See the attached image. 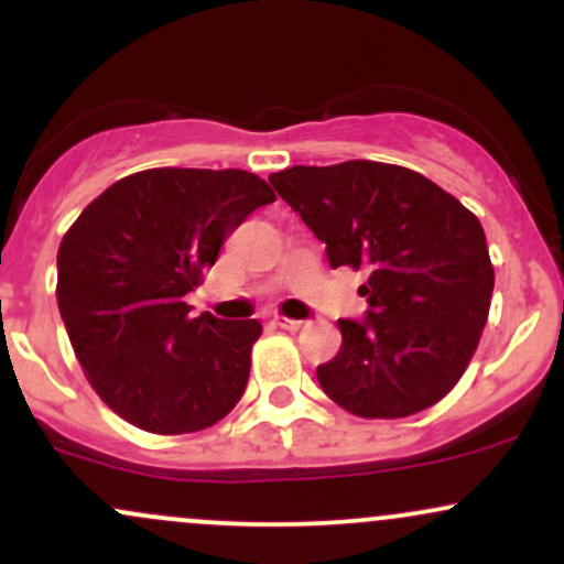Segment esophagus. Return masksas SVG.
I'll list each match as a JSON object with an SVG mask.
<instances>
[{"instance_id":"esophagus-1","label":"esophagus","mask_w":564,"mask_h":564,"mask_svg":"<svg viewBox=\"0 0 564 564\" xmlns=\"http://www.w3.org/2000/svg\"><path fill=\"white\" fill-rule=\"evenodd\" d=\"M274 325H276V328H282V330H290V333H293V330H301V328H304V319H293V317H284V314H280V317H274Z\"/></svg>"}]
</instances>
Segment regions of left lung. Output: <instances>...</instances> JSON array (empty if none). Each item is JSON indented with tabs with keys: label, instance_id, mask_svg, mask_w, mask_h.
<instances>
[{
	"label": "left lung",
	"instance_id": "1",
	"mask_svg": "<svg viewBox=\"0 0 564 564\" xmlns=\"http://www.w3.org/2000/svg\"><path fill=\"white\" fill-rule=\"evenodd\" d=\"M271 185L325 241L333 269L368 271V317L338 319L317 368L325 395L366 420H401L449 395L489 317L495 269L478 217L395 163L293 166Z\"/></svg>",
	"mask_w": 564,
	"mask_h": 564
}]
</instances>
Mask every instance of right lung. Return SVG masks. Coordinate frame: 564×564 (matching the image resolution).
I'll use <instances>...</instances> for the list:
<instances>
[{"label":"right lung","instance_id":"obj_1","mask_svg":"<svg viewBox=\"0 0 564 564\" xmlns=\"http://www.w3.org/2000/svg\"><path fill=\"white\" fill-rule=\"evenodd\" d=\"M241 169H144L96 196L58 247V312L96 395L148 433L220 422L245 395L258 319L191 317L226 236L274 202Z\"/></svg>","mask_w":564,"mask_h":564}]
</instances>
